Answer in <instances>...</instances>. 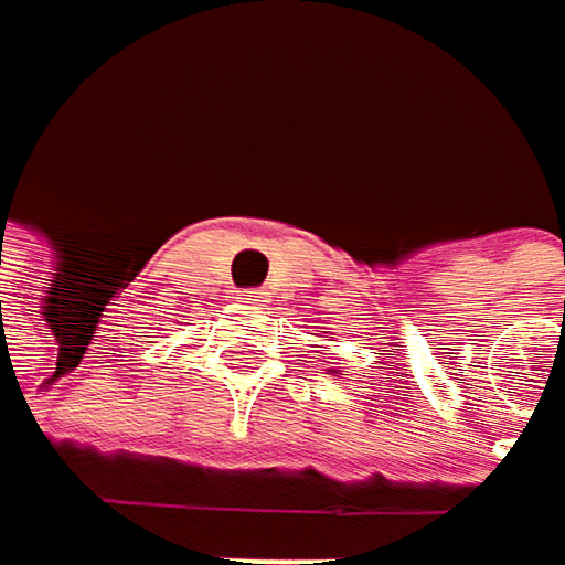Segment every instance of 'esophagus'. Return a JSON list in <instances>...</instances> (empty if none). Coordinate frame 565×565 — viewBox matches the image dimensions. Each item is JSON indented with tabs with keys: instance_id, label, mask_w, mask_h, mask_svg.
I'll use <instances>...</instances> for the list:
<instances>
[{
	"instance_id": "34e87169",
	"label": "esophagus",
	"mask_w": 565,
	"mask_h": 565,
	"mask_svg": "<svg viewBox=\"0 0 565 565\" xmlns=\"http://www.w3.org/2000/svg\"><path fill=\"white\" fill-rule=\"evenodd\" d=\"M238 303H245V307H265L268 303V294L265 290H258V287H248V290H238V297H235Z\"/></svg>"
}]
</instances>
